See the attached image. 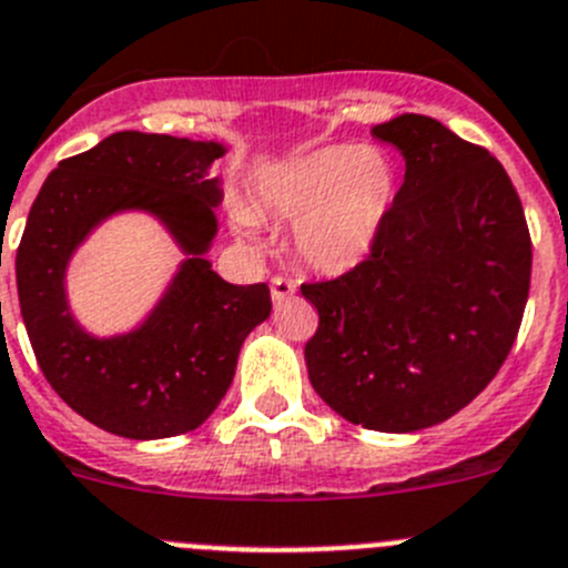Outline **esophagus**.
Masks as SVG:
<instances>
[{"mask_svg": "<svg viewBox=\"0 0 568 568\" xmlns=\"http://www.w3.org/2000/svg\"><path fill=\"white\" fill-rule=\"evenodd\" d=\"M296 294V285L285 277H272V300L274 302H283L288 296Z\"/></svg>", "mask_w": 568, "mask_h": 568, "instance_id": "obj_1", "label": "esophagus"}]
</instances>
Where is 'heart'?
Here are the masks:
<instances>
[{"label":"heart","mask_w":568,"mask_h":568,"mask_svg":"<svg viewBox=\"0 0 568 568\" xmlns=\"http://www.w3.org/2000/svg\"><path fill=\"white\" fill-rule=\"evenodd\" d=\"M399 196V169L383 146L333 144L268 169L255 185L252 211L291 222L296 255L324 274L355 268L377 241ZM241 233L255 230L235 213Z\"/></svg>","instance_id":"1"}]
</instances>
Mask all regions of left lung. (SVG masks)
Wrapping results in <instances>:
<instances>
[{
    "label": "left lung",
    "instance_id": "1",
    "mask_svg": "<svg viewBox=\"0 0 568 568\" xmlns=\"http://www.w3.org/2000/svg\"><path fill=\"white\" fill-rule=\"evenodd\" d=\"M374 138L405 158V183L366 261L302 283L318 311L307 377L346 422L413 433L469 405L514 346L532 244L503 163L430 115Z\"/></svg>",
    "mask_w": 568,
    "mask_h": 568
}]
</instances>
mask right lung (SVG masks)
<instances>
[{
	"mask_svg": "<svg viewBox=\"0 0 568 568\" xmlns=\"http://www.w3.org/2000/svg\"><path fill=\"white\" fill-rule=\"evenodd\" d=\"M222 155L216 141L113 132L60 161L30 207L16 285L32 352L60 399L113 436L152 442L196 430L227 394L244 338L272 313L266 283H227L205 257L222 202L207 169ZM119 210L161 217L190 257L141 328L93 339L68 311L64 266Z\"/></svg>",
	"mask_w": 568,
	"mask_h": 568,
	"instance_id": "right-lung-1",
	"label": "right lung"
}]
</instances>
